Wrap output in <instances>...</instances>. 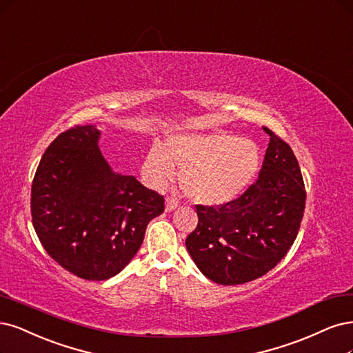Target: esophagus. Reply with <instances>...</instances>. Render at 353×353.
<instances>
[{"mask_svg":"<svg viewBox=\"0 0 353 353\" xmlns=\"http://www.w3.org/2000/svg\"><path fill=\"white\" fill-rule=\"evenodd\" d=\"M178 208V200L174 199V197H166V201H165V210L166 212H172Z\"/></svg>","mask_w":353,"mask_h":353,"instance_id":"1","label":"esophagus"}]
</instances>
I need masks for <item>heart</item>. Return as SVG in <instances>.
<instances>
[{
  "label": "heart",
  "mask_w": 353,
  "mask_h": 353,
  "mask_svg": "<svg viewBox=\"0 0 353 353\" xmlns=\"http://www.w3.org/2000/svg\"><path fill=\"white\" fill-rule=\"evenodd\" d=\"M259 148L248 139L229 134H174L144 157L143 174L162 187L179 168V182L187 196L201 204L217 205L235 200L257 175Z\"/></svg>",
  "instance_id": "1"
}]
</instances>
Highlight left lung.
<instances>
[{
	"label": "left lung",
	"mask_w": 353,
	"mask_h": 353,
	"mask_svg": "<svg viewBox=\"0 0 353 353\" xmlns=\"http://www.w3.org/2000/svg\"><path fill=\"white\" fill-rule=\"evenodd\" d=\"M270 141L255 182L232 201L196 204L197 228L185 245L201 273L219 285L264 276L296 239L307 192L290 145L263 127Z\"/></svg>",
	"instance_id": "left-lung-1"
}]
</instances>
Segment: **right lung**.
<instances>
[{
	"mask_svg": "<svg viewBox=\"0 0 353 353\" xmlns=\"http://www.w3.org/2000/svg\"><path fill=\"white\" fill-rule=\"evenodd\" d=\"M94 125H74L50 144L32 182L30 213L42 247L84 281H106L132 260L165 199L112 172Z\"/></svg>",
	"mask_w": 353,
	"mask_h": 353,
	"instance_id": "1",
	"label": "right lung"
}]
</instances>
